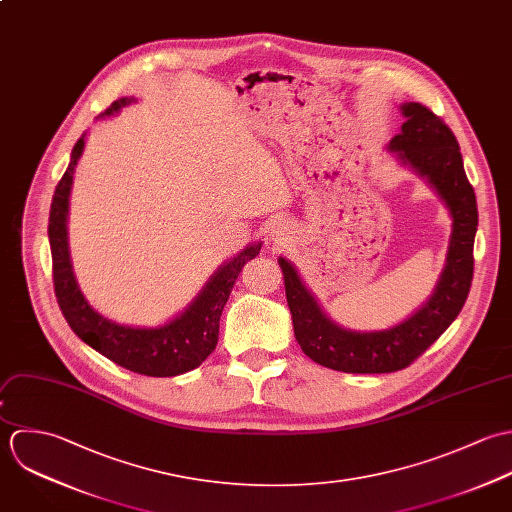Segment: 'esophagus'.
<instances>
[{
    "label": "esophagus",
    "mask_w": 512,
    "mask_h": 512,
    "mask_svg": "<svg viewBox=\"0 0 512 512\" xmlns=\"http://www.w3.org/2000/svg\"><path fill=\"white\" fill-rule=\"evenodd\" d=\"M273 239L277 241V243H281L283 241V233L277 229V231H273Z\"/></svg>",
    "instance_id": "obj_1"
}]
</instances>
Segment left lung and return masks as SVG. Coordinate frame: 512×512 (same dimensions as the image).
<instances>
[{
  "mask_svg": "<svg viewBox=\"0 0 512 512\" xmlns=\"http://www.w3.org/2000/svg\"><path fill=\"white\" fill-rule=\"evenodd\" d=\"M402 110L408 120L390 148L429 180L453 215L447 267L429 303L390 330L350 332L326 318L295 267L279 259L297 342L316 364L346 374H388L408 368L457 318L473 281L479 213L457 138L425 104H404Z\"/></svg>",
  "mask_w": 512,
  "mask_h": 512,
  "instance_id": "1",
  "label": "left lung"
}]
</instances>
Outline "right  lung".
Segmentation results:
<instances>
[{"label":"right lung","mask_w":512,"mask_h":512,"mask_svg":"<svg viewBox=\"0 0 512 512\" xmlns=\"http://www.w3.org/2000/svg\"><path fill=\"white\" fill-rule=\"evenodd\" d=\"M134 99H118L101 116H110ZM85 136L73 148L69 168L59 180L49 211V243L53 259V287L59 308L73 332L91 348L114 364L144 376L170 378L198 368L215 350L219 336V318L231 295V289L247 261H251L261 243L249 245L227 265H223L207 283L194 305L182 316L160 328L120 326L95 312L81 295L73 277L67 249V205L73 184V170L83 152Z\"/></svg>","instance_id":"add662e5"}]
</instances>
